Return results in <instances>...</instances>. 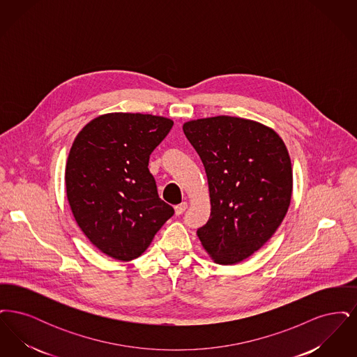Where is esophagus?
<instances>
[{
    "label": "esophagus",
    "instance_id": "esophagus-1",
    "mask_svg": "<svg viewBox=\"0 0 357 357\" xmlns=\"http://www.w3.org/2000/svg\"><path fill=\"white\" fill-rule=\"evenodd\" d=\"M174 208H175V214L176 215H182L186 211L187 204L186 202H182L181 204H176Z\"/></svg>",
    "mask_w": 357,
    "mask_h": 357
}]
</instances>
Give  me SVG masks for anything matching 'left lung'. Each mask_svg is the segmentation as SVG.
<instances>
[{
    "label": "left lung",
    "mask_w": 357,
    "mask_h": 357,
    "mask_svg": "<svg viewBox=\"0 0 357 357\" xmlns=\"http://www.w3.org/2000/svg\"><path fill=\"white\" fill-rule=\"evenodd\" d=\"M183 132L207 175L211 213L197 234L221 265L261 249L287 215L293 172L288 150L272 128L253 120H190Z\"/></svg>",
    "instance_id": "left-lung-1"
}]
</instances>
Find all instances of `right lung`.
Wrapping results in <instances>:
<instances>
[{
	"instance_id": "add662e5",
	"label": "right lung",
	"mask_w": 357,
	"mask_h": 357,
	"mask_svg": "<svg viewBox=\"0 0 357 357\" xmlns=\"http://www.w3.org/2000/svg\"><path fill=\"white\" fill-rule=\"evenodd\" d=\"M174 121L143 114H107L76 136L66 167L70 210L104 255L137 258L174 208L158 195L149 160Z\"/></svg>"
}]
</instances>
